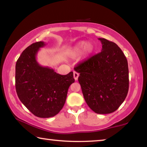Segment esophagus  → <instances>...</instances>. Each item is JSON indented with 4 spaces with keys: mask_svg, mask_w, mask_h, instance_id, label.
<instances>
[{
    "mask_svg": "<svg viewBox=\"0 0 147 147\" xmlns=\"http://www.w3.org/2000/svg\"><path fill=\"white\" fill-rule=\"evenodd\" d=\"M73 76H74V80H78V78L79 74H78V73H76V72L74 71V73H73Z\"/></svg>",
    "mask_w": 147,
    "mask_h": 147,
    "instance_id": "esophagus-1",
    "label": "esophagus"
}]
</instances>
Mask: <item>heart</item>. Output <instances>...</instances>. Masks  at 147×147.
Here are the masks:
<instances>
[{"label": "heart", "instance_id": "1", "mask_svg": "<svg viewBox=\"0 0 147 147\" xmlns=\"http://www.w3.org/2000/svg\"><path fill=\"white\" fill-rule=\"evenodd\" d=\"M84 49V53L86 55L89 56L93 53L94 46L91 43H88L86 41H81L77 43L71 51V54L73 56L79 55Z\"/></svg>", "mask_w": 147, "mask_h": 147}]
</instances>
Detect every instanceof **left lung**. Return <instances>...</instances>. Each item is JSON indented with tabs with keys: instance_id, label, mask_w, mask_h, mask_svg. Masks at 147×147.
Wrapping results in <instances>:
<instances>
[{
	"instance_id": "obj_1",
	"label": "left lung",
	"mask_w": 147,
	"mask_h": 147,
	"mask_svg": "<svg viewBox=\"0 0 147 147\" xmlns=\"http://www.w3.org/2000/svg\"><path fill=\"white\" fill-rule=\"evenodd\" d=\"M100 53L74 68L87 104L98 114L116 111L127 96L129 88L128 61L113 42L98 38Z\"/></svg>"
}]
</instances>
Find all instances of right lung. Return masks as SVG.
<instances>
[{"instance_id": "1", "label": "right lung", "mask_w": 147, "mask_h": 147, "mask_svg": "<svg viewBox=\"0 0 147 147\" xmlns=\"http://www.w3.org/2000/svg\"><path fill=\"white\" fill-rule=\"evenodd\" d=\"M43 41L30 45L22 53L16 65V88L20 100L38 117L57 115L65 102L69 86L74 82L73 73L66 75L38 63L36 56L45 46Z\"/></svg>"}]
</instances>
